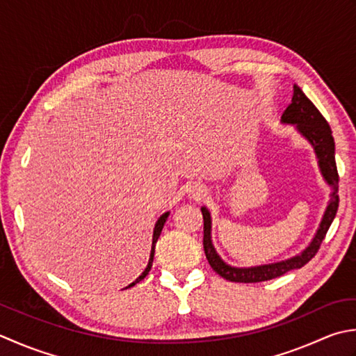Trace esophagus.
<instances>
[{
  "label": "esophagus",
  "instance_id": "34e87169",
  "mask_svg": "<svg viewBox=\"0 0 356 356\" xmlns=\"http://www.w3.org/2000/svg\"><path fill=\"white\" fill-rule=\"evenodd\" d=\"M188 197H191L192 200H197L200 201L201 198L206 197V188L200 186V184H195L192 186L191 188H188Z\"/></svg>",
  "mask_w": 356,
  "mask_h": 356
}]
</instances>
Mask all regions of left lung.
I'll return each instance as SVG.
<instances>
[{"mask_svg": "<svg viewBox=\"0 0 356 356\" xmlns=\"http://www.w3.org/2000/svg\"><path fill=\"white\" fill-rule=\"evenodd\" d=\"M281 121L284 122V124H293L295 129L312 144V147H314L318 158V165H320L321 175L325 179V183L332 187L330 201L327 207H325L320 227H318L314 239H312L310 244L300 253V255H295L284 261H278V263L255 267H234L224 263L212 244V235H210V232H212V220H210L209 210L206 207H201L202 220H204V238H202V244H204L206 258L210 267H212L220 277L226 278L227 281L261 282L278 278L281 275H284L293 269H301L302 266H306L309 261L316 255V252L320 249L323 239L325 234H327L330 224L337 215L339 202V177L335 163V141H333L329 122L325 121L321 112L318 111L315 104L312 103L306 95H304V92L296 84L293 86L292 103L287 106L284 113H282Z\"/></svg>", "mask_w": 356, "mask_h": 356, "instance_id": "1", "label": "left lung"}]
</instances>
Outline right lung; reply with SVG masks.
Listing matches in <instances>:
<instances>
[{
  "label": "right lung",
  "instance_id": "1",
  "mask_svg": "<svg viewBox=\"0 0 356 356\" xmlns=\"http://www.w3.org/2000/svg\"><path fill=\"white\" fill-rule=\"evenodd\" d=\"M169 213H170V212H165V213H163L161 216H159L158 221H156V224H155V229H154V239H152V250H150V258H149L147 267H146V269H144V272L140 275V277H138V278H136V280L132 282V284H129L127 287H132V286H135L136 282H140L141 280L146 278V275L149 273L150 267H152V263H154V255H155V244H156V241H158L159 235H161V230H163V227H164V222H165V220H168ZM127 287H126V289H127Z\"/></svg>",
  "mask_w": 356,
  "mask_h": 356
}]
</instances>
